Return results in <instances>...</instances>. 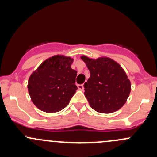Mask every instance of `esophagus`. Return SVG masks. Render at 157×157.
Wrapping results in <instances>:
<instances>
[{
	"label": "esophagus",
	"instance_id": "obj_1",
	"mask_svg": "<svg viewBox=\"0 0 157 157\" xmlns=\"http://www.w3.org/2000/svg\"><path fill=\"white\" fill-rule=\"evenodd\" d=\"M77 87L80 90H84V86H83V84H79L77 85Z\"/></svg>",
	"mask_w": 157,
	"mask_h": 157
}]
</instances>
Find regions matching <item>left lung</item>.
Wrapping results in <instances>:
<instances>
[{"mask_svg": "<svg viewBox=\"0 0 157 157\" xmlns=\"http://www.w3.org/2000/svg\"><path fill=\"white\" fill-rule=\"evenodd\" d=\"M90 73L84 83L90 105L100 113H112L124 105L131 93V82L119 64L106 57L92 59L81 56Z\"/></svg>", "mask_w": 157, "mask_h": 157, "instance_id": "8db88e82", "label": "left lung"}]
</instances>
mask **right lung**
I'll list each match as a JSON object with an SVG mask.
<instances>
[{"instance_id":"add662e5","label":"right lung","mask_w":157,"mask_h":157,"mask_svg":"<svg viewBox=\"0 0 157 157\" xmlns=\"http://www.w3.org/2000/svg\"><path fill=\"white\" fill-rule=\"evenodd\" d=\"M71 57L55 55L33 71L28 81L32 102L45 112H57L69 104L77 90V71L71 68Z\"/></svg>"}]
</instances>
